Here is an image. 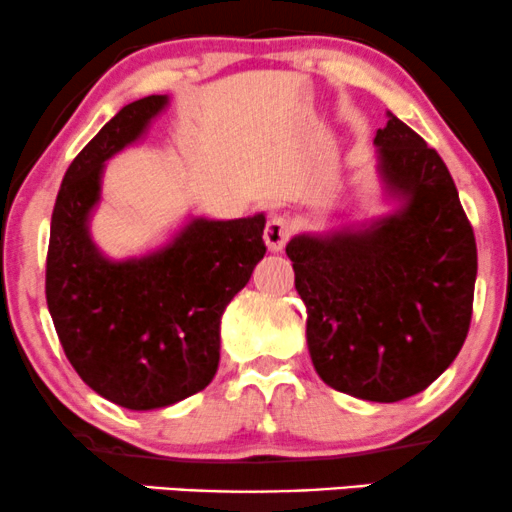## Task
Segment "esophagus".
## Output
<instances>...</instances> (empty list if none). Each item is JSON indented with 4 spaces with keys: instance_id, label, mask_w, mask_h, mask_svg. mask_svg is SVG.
Masks as SVG:
<instances>
[{
    "instance_id": "1",
    "label": "esophagus",
    "mask_w": 512,
    "mask_h": 512,
    "mask_svg": "<svg viewBox=\"0 0 512 512\" xmlns=\"http://www.w3.org/2000/svg\"><path fill=\"white\" fill-rule=\"evenodd\" d=\"M291 238V221L286 216H272L264 226V243L272 252L284 250L286 240Z\"/></svg>"
}]
</instances>
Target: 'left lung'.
Instances as JSON below:
<instances>
[{
    "label": "left lung",
    "mask_w": 512,
    "mask_h": 512,
    "mask_svg": "<svg viewBox=\"0 0 512 512\" xmlns=\"http://www.w3.org/2000/svg\"><path fill=\"white\" fill-rule=\"evenodd\" d=\"M373 144L385 214L296 233L286 255L317 375L366 402H399L460 354L477 243L436 149L392 113Z\"/></svg>",
    "instance_id": "obj_1"
}]
</instances>
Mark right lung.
<instances>
[{"label":"right lung","mask_w":512,"mask_h":512,"mask_svg":"<svg viewBox=\"0 0 512 512\" xmlns=\"http://www.w3.org/2000/svg\"><path fill=\"white\" fill-rule=\"evenodd\" d=\"M170 105H125L64 173L50 221L45 296L64 354L93 392L132 411L195 395L219 368L221 317L264 252V214L219 221L190 214L156 248L110 257L91 219L105 163L142 142Z\"/></svg>","instance_id":"add662e5"}]
</instances>
